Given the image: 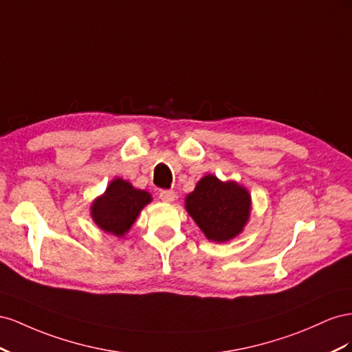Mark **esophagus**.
<instances>
[{"label": "esophagus", "mask_w": 352, "mask_h": 352, "mask_svg": "<svg viewBox=\"0 0 352 352\" xmlns=\"http://www.w3.org/2000/svg\"><path fill=\"white\" fill-rule=\"evenodd\" d=\"M159 197L162 202H166V204H170L174 202L175 200V193L173 192V190H164V192L159 193Z\"/></svg>", "instance_id": "obj_1"}]
</instances>
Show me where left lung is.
Instances as JSON below:
<instances>
[{"mask_svg": "<svg viewBox=\"0 0 352 352\" xmlns=\"http://www.w3.org/2000/svg\"><path fill=\"white\" fill-rule=\"evenodd\" d=\"M184 206L208 240L226 243L243 233L252 210V197L237 182H221L208 174L186 196Z\"/></svg>", "mask_w": 352, "mask_h": 352, "instance_id": "obj_1", "label": "left lung"}]
</instances>
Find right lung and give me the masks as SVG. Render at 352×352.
I'll return each mask as SVG.
<instances>
[{"label": "right lung", "mask_w": 352, "mask_h": 352, "mask_svg": "<svg viewBox=\"0 0 352 352\" xmlns=\"http://www.w3.org/2000/svg\"><path fill=\"white\" fill-rule=\"evenodd\" d=\"M152 202V195L146 190L135 188L122 178L109 183L104 193L93 200L89 214L94 224L104 233L124 237L146 205Z\"/></svg>", "instance_id": "right-lung-1"}]
</instances>
